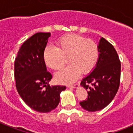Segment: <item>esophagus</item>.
I'll return each mask as SVG.
<instances>
[{"mask_svg": "<svg viewBox=\"0 0 133 133\" xmlns=\"http://www.w3.org/2000/svg\"><path fill=\"white\" fill-rule=\"evenodd\" d=\"M78 86H79V84H72V85H68V87L69 88H77L78 87Z\"/></svg>", "mask_w": 133, "mask_h": 133, "instance_id": "1", "label": "esophagus"}]
</instances>
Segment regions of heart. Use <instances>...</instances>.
Instances as JSON below:
<instances>
[{
    "label": "heart",
    "mask_w": 133,
    "mask_h": 133,
    "mask_svg": "<svg viewBox=\"0 0 133 133\" xmlns=\"http://www.w3.org/2000/svg\"><path fill=\"white\" fill-rule=\"evenodd\" d=\"M56 47L49 45L45 48L43 58L47 66L59 70L69 57L71 64L56 72L55 78L61 84H70L80 77L81 72H91L98 62L99 49L92 39L76 34L61 36L56 42Z\"/></svg>",
    "instance_id": "heart-1"
}]
</instances>
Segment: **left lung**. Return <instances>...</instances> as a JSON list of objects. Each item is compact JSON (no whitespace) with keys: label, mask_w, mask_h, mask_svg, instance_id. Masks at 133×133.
<instances>
[{"label":"left lung","mask_w":133,"mask_h":133,"mask_svg":"<svg viewBox=\"0 0 133 133\" xmlns=\"http://www.w3.org/2000/svg\"><path fill=\"white\" fill-rule=\"evenodd\" d=\"M98 46V62L81 83L88 90V98L80 102V104L90 112L102 110L112 101L118 91L121 79V65L113 46L103 37Z\"/></svg>","instance_id":"1"}]
</instances>
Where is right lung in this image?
Here are the masks:
<instances>
[{"label":"right lung","instance_id":"1","mask_svg":"<svg viewBox=\"0 0 133 133\" xmlns=\"http://www.w3.org/2000/svg\"><path fill=\"white\" fill-rule=\"evenodd\" d=\"M50 32H37L24 41L15 61L16 87L24 103L40 112H49L58 106L65 86L49 84L52 75L46 70L43 53Z\"/></svg>","mask_w":133,"mask_h":133}]
</instances>
